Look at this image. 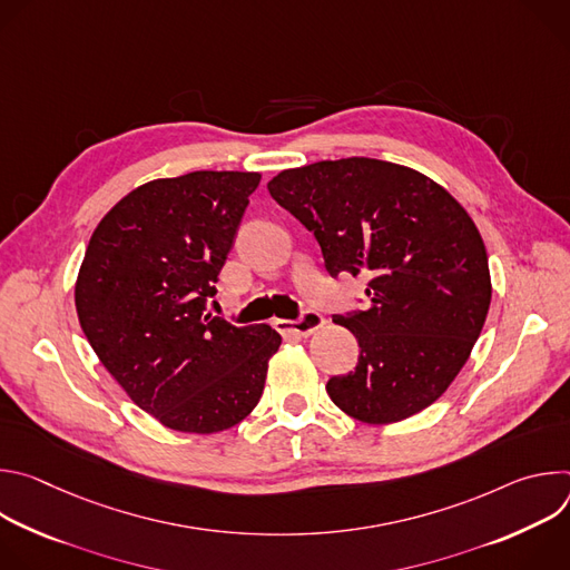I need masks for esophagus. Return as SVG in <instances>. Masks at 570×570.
<instances>
[{"mask_svg":"<svg viewBox=\"0 0 570 570\" xmlns=\"http://www.w3.org/2000/svg\"><path fill=\"white\" fill-rule=\"evenodd\" d=\"M322 324H324V317L317 311H304L299 320H275V330L284 338H302L317 332Z\"/></svg>","mask_w":570,"mask_h":570,"instance_id":"obj_1","label":"esophagus"}]
</instances>
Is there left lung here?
<instances>
[{
	"label": "left lung",
	"instance_id": "1",
	"mask_svg": "<svg viewBox=\"0 0 570 570\" xmlns=\"http://www.w3.org/2000/svg\"><path fill=\"white\" fill-rule=\"evenodd\" d=\"M271 196L317 238L332 277L365 275V311L336 315L361 347L327 392L365 424L409 420L466 363L492 302L490 264L466 209L424 174L370 157L286 169Z\"/></svg>",
	"mask_w": 570,
	"mask_h": 570
}]
</instances>
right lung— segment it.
Listing matches in <instances>:
<instances>
[{"label":"right lung","mask_w":570,"mask_h":570,"mask_svg":"<svg viewBox=\"0 0 570 570\" xmlns=\"http://www.w3.org/2000/svg\"><path fill=\"white\" fill-rule=\"evenodd\" d=\"M259 174L150 180L97 225L73 302L80 330L126 394L159 424L209 435L262 399L282 336L207 313Z\"/></svg>","instance_id":"1"}]
</instances>
